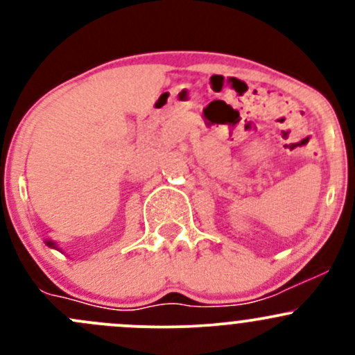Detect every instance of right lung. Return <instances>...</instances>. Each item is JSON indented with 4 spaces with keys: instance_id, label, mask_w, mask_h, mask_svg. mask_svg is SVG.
<instances>
[{
    "instance_id": "obj_1",
    "label": "right lung",
    "mask_w": 355,
    "mask_h": 355,
    "mask_svg": "<svg viewBox=\"0 0 355 355\" xmlns=\"http://www.w3.org/2000/svg\"><path fill=\"white\" fill-rule=\"evenodd\" d=\"M46 245L48 247H53V249H58V247H56V244L53 241H46ZM60 250V249H58Z\"/></svg>"
}]
</instances>
